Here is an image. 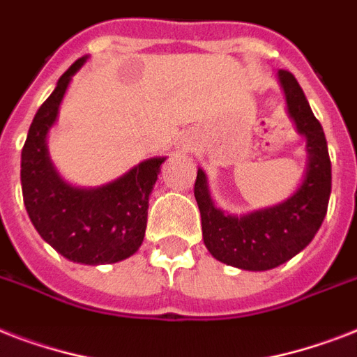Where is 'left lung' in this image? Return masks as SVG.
I'll return each instance as SVG.
<instances>
[{
  "label": "left lung",
  "mask_w": 357,
  "mask_h": 357,
  "mask_svg": "<svg viewBox=\"0 0 357 357\" xmlns=\"http://www.w3.org/2000/svg\"><path fill=\"white\" fill-rule=\"evenodd\" d=\"M289 113L307 139L310 162L304 183L289 200L244 217L224 215L213 206L206 174L198 170L195 198L202 215V234L213 257L243 271H268L282 265L311 243L326 217L332 192V162L326 137L304 91L289 70H280Z\"/></svg>",
  "instance_id": "8db88e82"
}]
</instances>
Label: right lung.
Masks as SVG:
<instances>
[{"instance_id":"1","label":"right lung","mask_w":357,"mask_h":357,"mask_svg":"<svg viewBox=\"0 0 357 357\" xmlns=\"http://www.w3.org/2000/svg\"><path fill=\"white\" fill-rule=\"evenodd\" d=\"M77 59L59 79L55 91L36 111L22 148V192L31 222L59 254L85 265L116 263L142 244L148 200L162 157L148 159L116 181L98 189L64 183L47 159L46 133L57 119L70 77L81 68Z\"/></svg>"}]
</instances>
